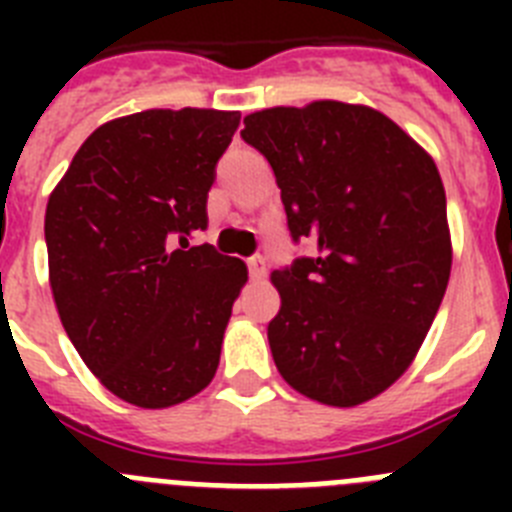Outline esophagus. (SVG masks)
Wrapping results in <instances>:
<instances>
[{
	"instance_id": "34e87169",
	"label": "esophagus",
	"mask_w": 512,
	"mask_h": 512,
	"mask_svg": "<svg viewBox=\"0 0 512 512\" xmlns=\"http://www.w3.org/2000/svg\"><path fill=\"white\" fill-rule=\"evenodd\" d=\"M248 274L253 279H264L266 277V259L264 256H251L248 259Z\"/></svg>"
}]
</instances>
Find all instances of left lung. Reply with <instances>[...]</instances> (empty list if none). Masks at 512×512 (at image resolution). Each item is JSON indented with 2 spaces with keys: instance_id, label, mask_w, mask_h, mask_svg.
<instances>
[{
  "instance_id": "1",
  "label": "left lung",
  "mask_w": 512,
  "mask_h": 512,
  "mask_svg": "<svg viewBox=\"0 0 512 512\" xmlns=\"http://www.w3.org/2000/svg\"><path fill=\"white\" fill-rule=\"evenodd\" d=\"M243 122L277 176L289 233L315 246L271 274L282 297L274 364L300 395L354 408L408 372L441 307L451 274L441 174L366 104L320 99Z\"/></svg>"
}]
</instances>
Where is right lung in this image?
Masks as SVG:
<instances>
[{
	"instance_id": "right-lung-1",
	"label": "right lung",
	"mask_w": 512,
	"mask_h": 512,
	"mask_svg": "<svg viewBox=\"0 0 512 512\" xmlns=\"http://www.w3.org/2000/svg\"><path fill=\"white\" fill-rule=\"evenodd\" d=\"M241 112L146 110L104 122L48 197L45 246L58 318L94 377L161 410L212 382L241 259L210 243L215 164Z\"/></svg>"
}]
</instances>
